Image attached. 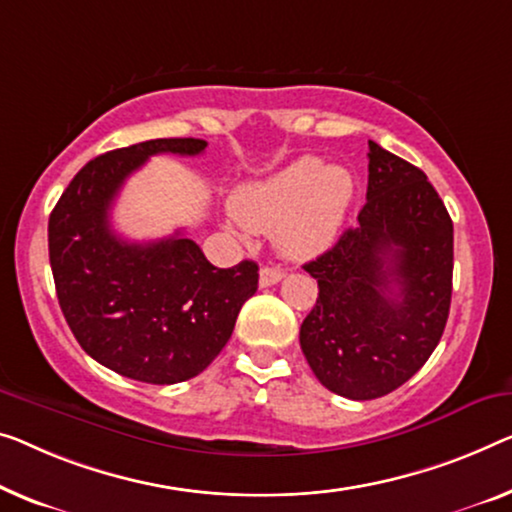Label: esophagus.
I'll list each match as a JSON object with an SVG mask.
<instances>
[{
    "instance_id": "34e87169",
    "label": "esophagus",
    "mask_w": 512,
    "mask_h": 512,
    "mask_svg": "<svg viewBox=\"0 0 512 512\" xmlns=\"http://www.w3.org/2000/svg\"><path fill=\"white\" fill-rule=\"evenodd\" d=\"M282 276H285V271L278 269V266H262V271H259V285L271 287L280 282Z\"/></svg>"
}]
</instances>
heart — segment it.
Segmentation results:
<instances>
[{
	"instance_id": "b5f03b06",
	"label": "heart",
	"mask_w": 512,
	"mask_h": 512,
	"mask_svg": "<svg viewBox=\"0 0 512 512\" xmlns=\"http://www.w3.org/2000/svg\"><path fill=\"white\" fill-rule=\"evenodd\" d=\"M354 197V177L319 158L294 160L269 177L241 183L232 211L253 232H273L287 257L324 253L338 236Z\"/></svg>"
}]
</instances>
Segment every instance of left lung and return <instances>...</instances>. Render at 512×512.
Listing matches in <instances>:
<instances>
[{"label": "left lung", "mask_w": 512, "mask_h": 512, "mask_svg": "<svg viewBox=\"0 0 512 512\" xmlns=\"http://www.w3.org/2000/svg\"><path fill=\"white\" fill-rule=\"evenodd\" d=\"M358 225L303 264L317 280L301 324L305 361L329 391L375 400L411 379L439 345L453 292V220L407 160L368 142Z\"/></svg>", "instance_id": "1"}]
</instances>
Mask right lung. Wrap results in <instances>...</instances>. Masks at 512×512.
Returning <instances> with one entry per match:
<instances>
[{"mask_svg": "<svg viewBox=\"0 0 512 512\" xmlns=\"http://www.w3.org/2000/svg\"><path fill=\"white\" fill-rule=\"evenodd\" d=\"M207 142L163 137L98 156L75 174L50 213L57 299L80 347L105 368L144 384L200 375L230 340L257 292V264L213 266L186 234L131 243L112 230L124 181L156 154L197 156Z\"/></svg>", "mask_w": 512, "mask_h": 512, "instance_id": "right-lung-1", "label": "right lung"}]
</instances>
